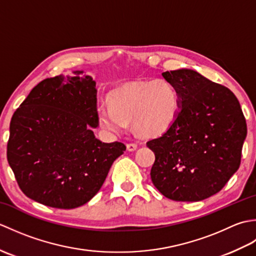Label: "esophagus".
Masks as SVG:
<instances>
[{
	"label": "esophagus",
	"instance_id": "obj_1",
	"mask_svg": "<svg viewBox=\"0 0 256 256\" xmlns=\"http://www.w3.org/2000/svg\"><path fill=\"white\" fill-rule=\"evenodd\" d=\"M126 148H128V152L136 150H138V144H135V143H128V144H126Z\"/></svg>",
	"mask_w": 256,
	"mask_h": 256
}]
</instances>
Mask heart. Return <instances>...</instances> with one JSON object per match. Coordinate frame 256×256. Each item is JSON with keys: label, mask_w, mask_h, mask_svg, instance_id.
I'll return each instance as SVG.
<instances>
[{"label": "heart", "mask_w": 256, "mask_h": 256, "mask_svg": "<svg viewBox=\"0 0 256 256\" xmlns=\"http://www.w3.org/2000/svg\"><path fill=\"white\" fill-rule=\"evenodd\" d=\"M108 106L98 110L100 128L111 134H121L131 122L142 136L154 138L165 133L176 121L182 108L179 91L172 81H133L113 90Z\"/></svg>", "instance_id": "obj_1"}]
</instances>
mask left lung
<instances>
[{
  "instance_id": "left-lung-1",
  "label": "left lung",
  "mask_w": 256,
  "mask_h": 256,
  "mask_svg": "<svg viewBox=\"0 0 256 256\" xmlns=\"http://www.w3.org/2000/svg\"><path fill=\"white\" fill-rule=\"evenodd\" d=\"M179 91L176 121L146 145L155 153L154 186L175 201H200L219 192L241 164L246 122L234 94L197 72H162Z\"/></svg>"
}]
</instances>
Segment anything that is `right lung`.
<instances>
[{
	"mask_svg": "<svg viewBox=\"0 0 256 256\" xmlns=\"http://www.w3.org/2000/svg\"><path fill=\"white\" fill-rule=\"evenodd\" d=\"M81 74L40 81L10 124L8 160L16 182L27 197L52 208L88 202L126 150L96 138V81Z\"/></svg>",
	"mask_w": 256,
	"mask_h": 256,
	"instance_id": "right-lung-1",
	"label": "right lung"
}]
</instances>
